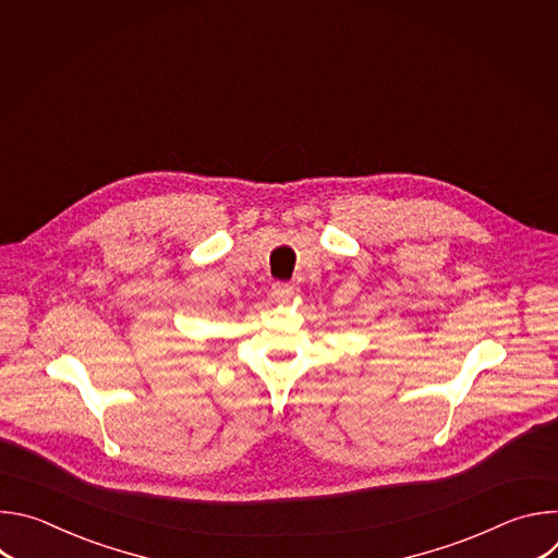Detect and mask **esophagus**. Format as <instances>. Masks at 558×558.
I'll use <instances>...</instances> for the list:
<instances>
[{
	"label": "esophagus",
	"mask_w": 558,
	"mask_h": 558,
	"mask_svg": "<svg viewBox=\"0 0 558 558\" xmlns=\"http://www.w3.org/2000/svg\"><path fill=\"white\" fill-rule=\"evenodd\" d=\"M293 293H295V287L289 282H274V287H271V295L276 300H289Z\"/></svg>",
	"instance_id": "esophagus-1"
}]
</instances>
